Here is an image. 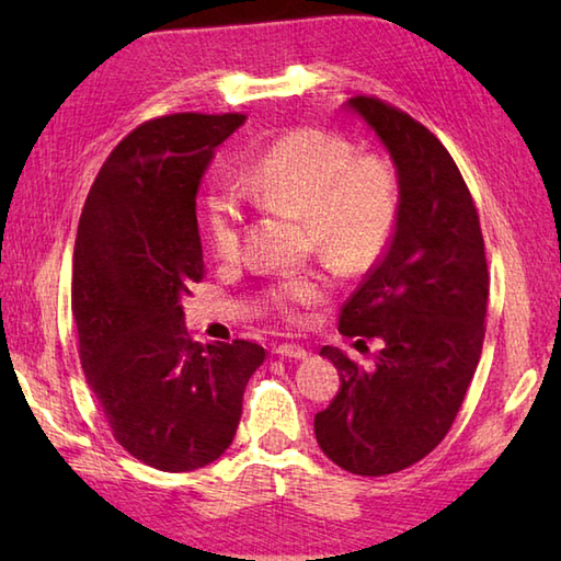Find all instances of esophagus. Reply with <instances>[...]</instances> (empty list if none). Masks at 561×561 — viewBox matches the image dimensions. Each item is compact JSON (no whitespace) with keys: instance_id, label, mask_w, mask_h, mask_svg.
Returning <instances> with one entry per match:
<instances>
[{"instance_id":"34e87169","label":"esophagus","mask_w":561,"mask_h":561,"mask_svg":"<svg viewBox=\"0 0 561 561\" xmlns=\"http://www.w3.org/2000/svg\"><path fill=\"white\" fill-rule=\"evenodd\" d=\"M274 354H279V356H289V359H306L308 352L306 347H301V344H294V342H282V344H277V347H274Z\"/></svg>"}]
</instances>
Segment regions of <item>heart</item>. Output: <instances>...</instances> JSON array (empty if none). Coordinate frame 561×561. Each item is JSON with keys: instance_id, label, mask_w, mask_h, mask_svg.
Segmentation results:
<instances>
[{"instance_id": "heart-1", "label": "heart", "mask_w": 561, "mask_h": 561, "mask_svg": "<svg viewBox=\"0 0 561 561\" xmlns=\"http://www.w3.org/2000/svg\"><path fill=\"white\" fill-rule=\"evenodd\" d=\"M238 193L255 205L299 214L316 248L344 272L374 265L388 245L400 214V175L383 153H356L347 137L299 127L279 137L238 181ZM236 190L221 187L205 199L202 226L211 253L238 260L243 248V205ZM320 272L287 274L270 289L267 304L284 318L328 296Z\"/></svg>"}]
</instances>
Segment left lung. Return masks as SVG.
<instances>
[{"mask_svg":"<svg viewBox=\"0 0 561 561\" xmlns=\"http://www.w3.org/2000/svg\"><path fill=\"white\" fill-rule=\"evenodd\" d=\"M347 108L390 151L402 199L388 250L340 313L344 337L383 344L374 368L320 350L342 386L316 438L342 470L380 478L428 456L456 420L482 354L490 272L472 195L436 135L374 96Z\"/></svg>","mask_w":561,"mask_h":561,"instance_id":"obj_1","label":"left lung"}]
</instances>
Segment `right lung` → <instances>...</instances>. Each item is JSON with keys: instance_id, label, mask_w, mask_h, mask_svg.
<instances>
[{"instance_id": "right-lung-1", "label": "right lung", "mask_w": 561, "mask_h": 561, "mask_svg": "<svg viewBox=\"0 0 561 561\" xmlns=\"http://www.w3.org/2000/svg\"><path fill=\"white\" fill-rule=\"evenodd\" d=\"M241 113H175L133 129L83 202L71 272L79 359L129 456L163 472L205 468L231 446L255 342L199 344L181 299L205 277L195 197Z\"/></svg>"}]
</instances>
